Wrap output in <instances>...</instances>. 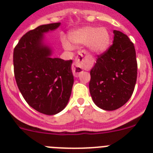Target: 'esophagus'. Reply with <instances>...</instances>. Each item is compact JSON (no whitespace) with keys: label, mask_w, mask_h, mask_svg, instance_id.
<instances>
[{"label":"esophagus","mask_w":153,"mask_h":153,"mask_svg":"<svg viewBox=\"0 0 153 153\" xmlns=\"http://www.w3.org/2000/svg\"><path fill=\"white\" fill-rule=\"evenodd\" d=\"M86 56H87V53L84 51H83L79 53V55L76 58V60L73 66V72L76 76H78L80 73L83 72Z\"/></svg>","instance_id":"34e87169"}]
</instances>
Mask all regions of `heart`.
<instances>
[{
	"instance_id": "obj_1",
	"label": "heart",
	"mask_w": 153,
	"mask_h": 153,
	"mask_svg": "<svg viewBox=\"0 0 153 153\" xmlns=\"http://www.w3.org/2000/svg\"><path fill=\"white\" fill-rule=\"evenodd\" d=\"M69 38L74 45L87 44L89 51L96 54H100L106 52L111 41L110 34L107 29L97 27H84L79 28L71 32ZM62 44L64 49L67 51H71L74 48L70 41L66 39L63 40Z\"/></svg>"
}]
</instances>
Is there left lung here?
I'll list each match as a JSON object with an SVG mask.
<instances>
[{"mask_svg": "<svg viewBox=\"0 0 153 153\" xmlns=\"http://www.w3.org/2000/svg\"><path fill=\"white\" fill-rule=\"evenodd\" d=\"M113 45L99 56L90 70L89 83L93 101L104 110H115L130 99L137 78L136 51L129 37L113 30Z\"/></svg>", "mask_w": 153, "mask_h": 153, "instance_id": "left-lung-1", "label": "left lung"}]
</instances>
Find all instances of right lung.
I'll return each instance as SVG.
<instances>
[{
	"mask_svg": "<svg viewBox=\"0 0 153 153\" xmlns=\"http://www.w3.org/2000/svg\"><path fill=\"white\" fill-rule=\"evenodd\" d=\"M60 26L44 24L30 30L13 50L19 90L31 107L46 115H55L67 106L74 85L72 60L52 57L53 48L44 36Z\"/></svg>",
	"mask_w": 153,
	"mask_h": 153,
	"instance_id": "add662e5",
	"label": "right lung"
}]
</instances>
